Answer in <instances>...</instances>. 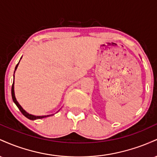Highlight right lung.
<instances>
[{
  "label": "right lung",
  "mask_w": 157,
  "mask_h": 157,
  "mask_svg": "<svg viewBox=\"0 0 157 157\" xmlns=\"http://www.w3.org/2000/svg\"><path fill=\"white\" fill-rule=\"evenodd\" d=\"M21 58H22V57H21ZM19 63H20V61H19ZM19 63L17 64V66H15V71H14V74H15L16 69H17V66H18ZM14 78H15V75H14ZM14 84H15V81H14V80H13V83H12V100H13V102H15V105H17V107L18 108L20 111H21V112L24 115V116L26 117V118L29 119V120H37V119H43V118H45V117H50V116H52V115H53V114H51V115H46V116H35V115H32V114H30V113H27L26 111L23 109L22 106L20 105L19 102L17 101V100H16V97H15V90H14Z\"/></svg>",
  "instance_id": "right-lung-1"
}]
</instances>
